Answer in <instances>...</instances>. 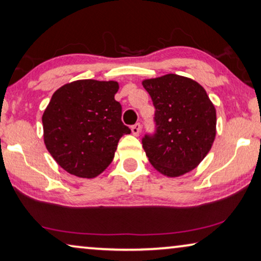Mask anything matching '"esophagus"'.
<instances>
[{
	"label": "esophagus",
	"instance_id": "esophagus-1",
	"mask_svg": "<svg viewBox=\"0 0 261 261\" xmlns=\"http://www.w3.org/2000/svg\"><path fill=\"white\" fill-rule=\"evenodd\" d=\"M132 133H133V135H135V137H139V134H140L141 132V126L140 123H135L134 126H132Z\"/></svg>",
	"mask_w": 261,
	"mask_h": 261
}]
</instances>
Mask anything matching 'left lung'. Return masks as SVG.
I'll list each match as a JSON object with an SVG mask.
<instances>
[{
  "label": "left lung",
  "mask_w": 261,
  "mask_h": 261,
  "mask_svg": "<svg viewBox=\"0 0 261 261\" xmlns=\"http://www.w3.org/2000/svg\"><path fill=\"white\" fill-rule=\"evenodd\" d=\"M155 108L156 133L142 140L146 155L170 178L190 172L205 158L216 137V109L204 88L169 73L142 81Z\"/></svg>",
  "instance_id": "1"
}]
</instances>
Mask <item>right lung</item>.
<instances>
[{"label": "right lung", "mask_w": 261, "mask_h": 261, "mask_svg": "<svg viewBox=\"0 0 261 261\" xmlns=\"http://www.w3.org/2000/svg\"><path fill=\"white\" fill-rule=\"evenodd\" d=\"M115 81L80 80L55 91L42 115L44 142L57 164L80 178L97 177L113 162L121 137Z\"/></svg>", "instance_id": "add662e5"}]
</instances>
